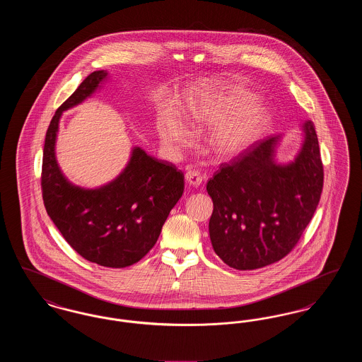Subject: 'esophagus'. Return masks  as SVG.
Here are the masks:
<instances>
[{"label":"esophagus","instance_id":"1","mask_svg":"<svg viewBox=\"0 0 362 362\" xmlns=\"http://www.w3.org/2000/svg\"><path fill=\"white\" fill-rule=\"evenodd\" d=\"M186 182L191 187H198L202 183V176L197 170H189L186 173Z\"/></svg>","mask_w":362,"mask_h":362}]
</instances>
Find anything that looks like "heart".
I'll use <instances>...</instances> for the list:
<instances>
[{"mask_svg": "<svg viewBox=\"0 0 362 362\" xmlns=\"http://www.w3.org/2000/svg\"><path fill=\"white\" fill-rule=\"evenodd\" d=\"M257 100L255 95L239 88L205 90L189 99L186 117L194 127L218 124L209 139L210 149L221 158L233 157L250 148L270 122V112L255 105ZM158 134L175 149L189 148L194 139L191 127L173 111L161 115Z\"/></svg>", "mask_w": 362, "mask_h": 362, "instance_id": "heart-1", "label": "heart"}]
</instances>
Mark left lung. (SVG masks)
<instances>
[{
  "label": "left lung",
  "mask_w": 362,
  "mask_h": 362,
  "mask_svg": "<svg viewBox=\"0 0 362 362\" xmlns=\"http://www.w3.org/2000/svg\"><path fill=\"white\" fill-rule=\"evenodd\" d=\"M301 145L278 161L284 134L255 142L207 182L213 201L209 235L229 267L255 270L286 257L310 224L323 189L319 141L310 121Z\"/></svg>",
  "instance_id": "obj_1"
}]
</instances>
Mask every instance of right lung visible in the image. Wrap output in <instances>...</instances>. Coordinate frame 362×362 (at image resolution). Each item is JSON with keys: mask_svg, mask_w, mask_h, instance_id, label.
<instances>
[{"mask_svg": "<svg viewBox=\"0 0 362 362\" xmlns=\"http://www.w3.org/2000/svg\"><path fill=\"white\" fill-rule=\"evenodd\" d=\"M107 70L90 73L52 117L46 133L42 191L49 217L83 258L104 267L137 263L156 244L170 211L185 189V176L173 163L133 146L121 173L95 189L73 185L62 173L55 145L64 111L103 88Z\"/></svg>", "mask_w": 362, "mask_h": 362, "instance_id": "right-lung-1", "label": "right lung"}]
</instances>
